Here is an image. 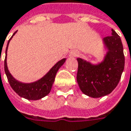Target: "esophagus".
<instances>
[{
    "label": "esophagus",
    "instance_id": "34e87169",
    "mask_svg": "<svg viewBox=\"0 0 131 131\" xmlns=\"http://www.w3.org/2000/svg\"><path fill=\"white\" fill-rule=\"evenodd\" d=\"M78 52L77 51H71L69 53V57L70 58H75L76 56H78Z\"/></svg>",
    "mask_w": 131,
    "mask_h": 131
}]
</instances>
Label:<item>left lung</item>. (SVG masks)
<instances>
[{
  "label": "left lung",
  "mask_w": 131,
  "mask_h": 131,
  "mask_svg": "<svg viewBox=\"0 0 131 131\" xmlns=\"http://www.w3.org/2000/svg\"><path fill=\"white\" fill-rule=\"evenodd\" d=\"M106 50L102 61L94 64L78 58L77 82L80 90L92 98L104 97L116 88L125 66L123 47L120 37L112 29V35L103 39Z\"/></svg>",
  "instance_id": "8db88e82"
}]
</instances>
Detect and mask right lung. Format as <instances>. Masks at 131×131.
Segmentation results:
<instances>
[{
  "instance_id": "right-lung-1",
  "label": "right lung",
  "mask_w": 131,
  "mask_h": 131,
  "mask_svg": "<svg viewBox=\"0 0 131 131\" xmlns=\"http://www.w3.org/2000/svg\"><path fill=\"white\" fill-rule=\"evenodd\" d=\"M16 31L11 38L9 39L5 50V58L4 62L5 73L6 74L7 78L11 88H13L19 97H23L28 100H40L43 97L48 95L51 90L52 88V85L54 82L55 77L58 69L63 66L66 62V58H63L61 61H58L53 66L48 73L45 75H43L41 78L38 80L37 81L29 83H25L18 81L17 80L14 78L10 73L7 66V51H8V45L10 41L13 37V36L16 34Z\"/></svg>"
}]
</instances>
